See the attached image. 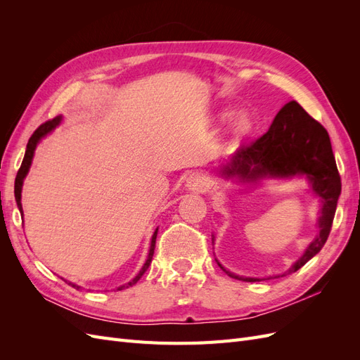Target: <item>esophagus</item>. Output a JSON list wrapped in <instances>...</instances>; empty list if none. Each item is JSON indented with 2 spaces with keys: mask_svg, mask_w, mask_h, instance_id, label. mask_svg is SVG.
Instances as JSON below:
<instances>
[{
  "mask_svg": "<svg viewBox=\"0 0 360 360\" xmlns=\"http://www.w3.org/2000/svg\"><path fill=\"white\" fill-rule=\"evenodd\" d=\"M184 186H186V189L191 192L202 193L210 188V177L200 171L192 172L191 176L186 179V184H184Z\"/></svg>",
  "mask_w": 360,
  "mask_h": 360,
  "instance_id": "1",
  "label": "esophagus"
}]
</instances>
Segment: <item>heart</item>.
Wrapping results in <instances>:
<instances>
[{"instance_id":"b5f03b06","label":"heart","mask_w":360,"mask_h":360,"mask_svg":"<svg viewBox=\"0 0 360 360\" xmlns=\"http://www.w3.org/2000/svg\"><path fill=\"white\" fill-rule=\"evenodd\" d=\"M234 115L233 111H224L219 114V122L225 123L228 120L232 118ZM254 129V120L252 115H250L248 111H238L233 119V124H231V132L236 138H243L246 135H249L252 132Z\"/></svg>"}]
</instances>
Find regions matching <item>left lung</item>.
<instances>
[{
  "mask_svg": "<svg viewBox=\"0 0 360 360\" xmlns=\"http://www.w3.org/2000/svg\"><path fill=\"white\" fill-rule=\"evenodd\" d=\"M219 174L226 180H236L243 184H257L261 180L304 177L308 180L311 192L321 202L317 219L319 234L285 274L269 278L240 276L225 269L216 259L217 266L228 276L245 282L285 276L297 271L320 252L332 228L338 198L341 193V177L338 174L328 130L315 122L296 101L281 108L263 136L248 147H240L234 155L225 159L219 165Z\"/></svg>",
  "mask_w": 360,
  "mask_h": 360,
  "instance_id": "8db88e82",
  "label": "left lung"
}]
</instances>
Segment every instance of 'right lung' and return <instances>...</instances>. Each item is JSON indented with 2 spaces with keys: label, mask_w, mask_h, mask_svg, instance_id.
<instances>
[{
  "label": "right lung",
  "mask_w": 360,
  "mask_h": 360,
  "mask_svg": "<svg viewBox=\"0 0 360 360\" xmlns=\"http://www.w3.org/2000/svg\"><path fill=\"white\" fill-rule=\"evenodd\" d=\"M61 120H63V117H61V115H57L56 118L49 120V122L43 123L41 126H39V127L36 129V132L31 135V138H30V141H28L27 150H25V156H24V160H22V165H20V168H19V171H18L16 180H15V200H16V204H18V209H19V212H20V216H24L22 202H20V198H22V186H24V180H25V177H27V174H28V171H30V168H31L32 158H34V151H36V148H37V146H39L40 141H41L43 138H45V136H48L49 134H52L53 130H56V127H58V126H60ZM158 230H159V228H156L155 233H153V236H151L148 257H147V259H146L144 266L141 267V270L138 271V275H136L134 279H130V281L127 282V284H124V285H120V287H117V290H124V288H129V287L135 285L136 282L141 279V276H143V275L146 274L147 269L150 267L151 258H153V254H155V246H156ZM64 281H66V279H64ZM66 282H68L69 285H72L73 288H76V290H82V287H81V285H78V284H73V282H69V281H66Z\"/></svg>",
  "instance_id": "obj_1"
}]
</instances>
